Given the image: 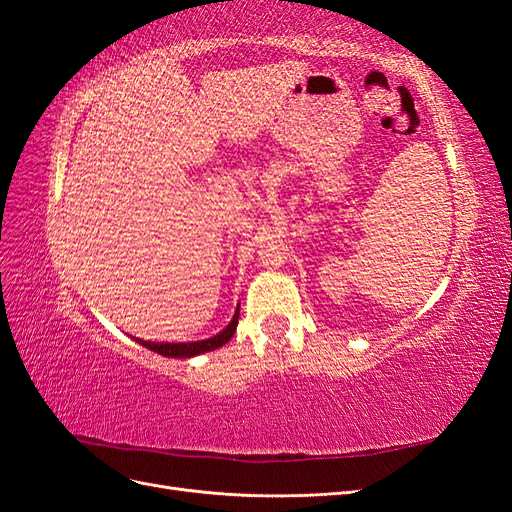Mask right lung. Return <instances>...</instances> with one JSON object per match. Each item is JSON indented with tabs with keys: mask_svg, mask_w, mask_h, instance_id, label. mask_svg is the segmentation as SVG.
Returning <instances> with one entry per match:
<instances>
[{
	"mask_svg": "<svg viewBox=\"0 0 512 512\" xmlns=\"http://www.w3.org/2000/svg\"><path fill=\"white\" fill-rule=\"evenodd\" d=\"M237 324H239V309L235 312V316H232L228 327L218 333L215 337H209V339H203V342H188V344H153V342H143V339H136L138 344L158 352L162 356H175V359H188V356H196V354H203V352H209V350H215L224 346L228 339L235 335L237 331Z\"/></svg>",
	"mask_w": 512,
	"mask_h": 512,
	"instance_id": "1",
	"label": "right lung"
}]
</instances>
